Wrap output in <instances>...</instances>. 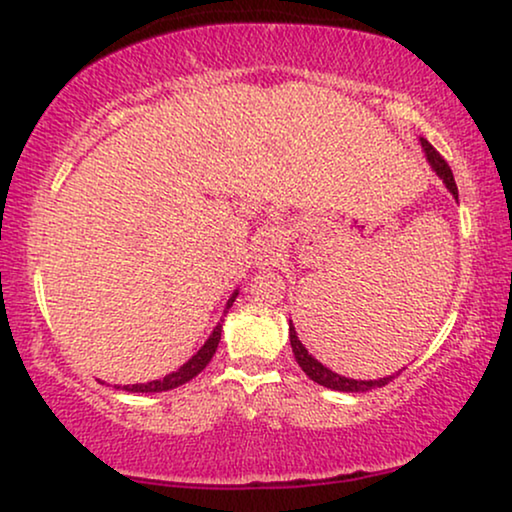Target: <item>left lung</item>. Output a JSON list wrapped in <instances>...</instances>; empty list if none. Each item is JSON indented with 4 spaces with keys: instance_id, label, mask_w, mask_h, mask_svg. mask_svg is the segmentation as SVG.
Wrapping results in <instances>:
<instances>
[{
    "instance_id": "obj_1",
    "label": "left lung",
    "mask_w": 512,
    "mask_h": 512,
    "mask_svg": "<svg viewBox=\"0 0 512 512\" xmlns=\"http://www.w3.org/2000/svg\"><path fill=\"white\" fill-rule=\"evenodd\" d=\"M421 147H424V152L428 156V161H431V166L435 173L442 177V182H445V187L452 192V196L456 201H459V189H456V182H454V175H452V168L447 166V161L442 159L438 154V149H435L431 142L428 140H421ZM290 346H292V353H295L297 363L302 370L306 372V377L316 381V384L325 386V388H332V391H346V393H363V391H372V388H379V386H386L388 381H393V377H398V374H393V377H384V379H349V377H342V374L327 370L323 363H318L316 358L311 356L309 351L304 349V344L299 342L295 327H292V320H290Z\"/></svg>"
}]
</instances>
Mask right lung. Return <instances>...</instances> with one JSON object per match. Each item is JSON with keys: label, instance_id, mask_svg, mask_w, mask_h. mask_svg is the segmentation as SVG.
<instances>
[{"label": "right lung", "instance_id": "add662e5", "mask_svg": "<svg viewBox=\"0 0 512 512\" xmlns=\"http://www.w3.org/2000/svg\"><path fill=\"white\" fill-rule=\"evenodd\" d=\"M236 295H238V292H234V295H231V299L227 302V311L231 309V304H234ZM227 311H224V313H227ZM220 337H222V325L217 323V327L213 330V335L208 337V342L203 344L201 349L196 351L194 356L189 358L187 363L180 367V370L166 374V377H163V379L147 381V384H128V386H117V388H124V391H128V393H161V391H170V388H177V386L187 384V381L194 379L196 374H199L203 367L210 363V358L215 356L217 344H220Z\"/></svg>", "mask_w": 512, "mask_h": 512}]
</instances>
